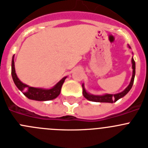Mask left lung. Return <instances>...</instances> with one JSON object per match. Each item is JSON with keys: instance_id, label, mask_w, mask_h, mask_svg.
<instances>
[{"instance_id": "8db88e82", "label": "left lung", "mask_w": 148, "mask_h": 148, "mask_svg": "<svg viewBox=\"0 0 148 148\" xmlns=\"http://www.w3.org/2000/svg\"><path fill=\"white\" fill-rule=\"evenodd\" d=\"M132 68H133V75H132V78L131 81H130V84H129V85L127 86V87L124 91H122V92H119V93L114 94V95H113V94H105V95H95L87 92V91H86L85 89H84V84H82V87H83V95L84 96V98H86V99H87V100L92 101H95V102H116V101H118L119 99L124 97V96L130 91V89L132 88V87H133V82H134V78H135L136 74V64L133 58H132Z\"/></svg>"}]
</instances>
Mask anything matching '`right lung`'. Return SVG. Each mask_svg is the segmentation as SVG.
Instances as JSON below:
<instances>
[{
  "label": "right lung",
  "instance_id": "1",
  "mask_svg": "<svg viewBox=\"0 0 148 148\" xmlns=\"http://www.w3.org/2000/svg\"><path fill=\"white\" fill-rule=\"evenodd\" d=\"M12 77L13 82L19 90L27 96L28 99L35 101H49L56 99L59 95L61 92V87L64 82L66 77L63 78L60 82L56 84V85L50 89L38 88V87H32L22 83L18 78L15 70V61L14 56L12 60Z\"/></svg>",
  "mask_w": 148,
  "mask_h": 148
}]
</instances>
